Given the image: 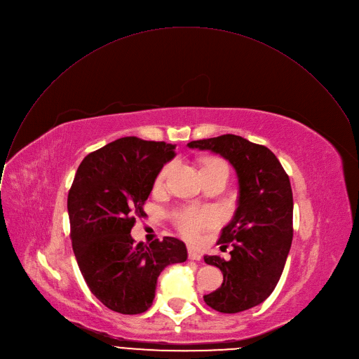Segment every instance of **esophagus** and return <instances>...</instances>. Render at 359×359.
I'll list each match as a JSON object with an SVG mask.
<instances>
[{
    "label": "esophagus",
    "mask_w": 359,
    "mask_h": 359,
    "mask_svg": "<svg viewBox=\"0 0 359 359\" xmlns=\"http://www.w3.org/2000/svg\"><path fill=\"white\" fill-rule=\"evenodd\" d=\"M201 257H202V255L198 250H195L194 248L188 249V259L189 260H201Z\"/></svg>",
    "instance_id": "esophagus-1"
}]
</instances>
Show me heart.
I'll return each instance as SVG.
<instances>
[{
	"instance_id": "obj_1",
	"label": "heart",
	"mask_w": 359,
	"mask_h": 359,
	"mask_svg": "<svg viewBox=\"0 0 359 359\" xmlns=\"http://www.w3.org/2000/svg\"><path fill=\"white\" fill-rule=\"evenodd\" d=\"M218 165H226L224 161L221 160H210L209 163H206L205 168H210V167H218ZM172 168V164H167L160 175L157 182L161 184L167 175L170 174ZM175 224L178 226V229L189 239H196L203 231L212 228L215 224L218 222V213L212 210V209H199V208H184L180 209L178 212H175L174 215Z\"/></svg>"
}]
</instances>
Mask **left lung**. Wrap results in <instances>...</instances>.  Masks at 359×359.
Masks as SVG:
<instances>
[{"instance_id":"obj_1","label":"left lung","mask_w":359,"mask_h":359,"mask_svg":"<svg viewBox=\"0 0 359 359\" xmlns=\"http://www.w3.org/2000/svg\"><path fill=\"white\" fill-rule=\"evenodd\" d=\"M188 147L228 160L239 182L238 208L218 241L224 248L232 245L231 259L203 256L206 264L221 269L224 283L203 300L219 313L249 310L273 293L290 252L293 192L289 175L267 147L241 135L196 140Z\"/></svg>"}]
</instances>
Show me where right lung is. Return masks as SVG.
<instances>
[{
  "label": "right lung",
  "mask_w": 359,
  "mask_h": 359,
  "mask_svg": "<svg viewBox=\"0 0 359 359\" xmlns=\"http://www.w3.org/2000/svg\"><path fill=\"white\" fill-rule=\"evenodd\" d=\"M174 144L123 137L81 163L67 195L70 239L90 292L120 314L147 311L160 273L187 260L185 243L165 236L134 243L130 232Z\"/></svg>",
  "instance_id": "add662e5"
}]
</instances>
